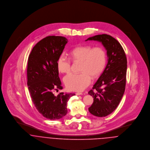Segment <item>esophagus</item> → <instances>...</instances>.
<instances>
[{
    "mask_svg": "<svg viewBox=\"0 0 150 150\" xmlns=\"http://www.w3.org/2000/svg\"><path fill=\"white\" fill-rule=\"evenodd\" d=\"M76 95H83V93H82L81 92H77V93H76Z\"/></svg>",
    "mask_w": 150,
    "mask_h": 150,
    "instance_id": "esophagus-1",
    "label": "esophagus"
}]
</instances>
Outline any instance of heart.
I'll return each mask as SVG.
<instances>
[{"mask_svg":"<svg viewBox=\"0 0 150 150\" xmlns=\"http://www.w3.org/2000/svg\"><path fill=\"white\" fill-rule=\"evenodd\" d=\"M70 55L73 61L81 62V72L65 76L64 84L69 90L81 91L90 84L91 76L98 77L103 72L106 64V54L102 47L83 45L72 49ZM57 64L58 71L62 73H69L71 70L70 59L64 54L59 57Z\"/></svg>","mask_w":150,"mask_h":150,"instance_id":"obj_1","label":"heart"}]
</instances>
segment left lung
Returning <instances> with one entry per match:
<instances>
[{"mask_svg":"<svg viewBox=\"0 0 150 150\" xmlns=\"http://www.w3.org/2000/svg\"><path fill=\"white\" fill-rule=\"evenodd\" d=\"M87 40L101 42L107 51L108 62L103 72L88 92L93 102L88 108L92 115L103 117L112 112L118 106L125 92L127 59L125 51L115 39L106 34L89 38Z\"/></svg>","mask_w":150,"mask_h":150,"instance_id":"8db88e82","label":"left lung"}]
</instances>
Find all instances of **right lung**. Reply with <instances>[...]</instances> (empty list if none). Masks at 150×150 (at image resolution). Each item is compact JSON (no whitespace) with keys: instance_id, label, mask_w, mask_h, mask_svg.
I'll use <instances>...</instances> for the list:
<instances>
[{"instance_id":"right-lung-1","label":"right lung","mask_w":150,"mask_h":150,"mask_svg":"<svg viewBox=\"0 0 150 150\" xmlns=\"http://www.w3.org/2000/svg\"><path fill=\"white\" fill-rule=\"evenodd\" d=\"M68 40L62 36H50L33 48L28 58L27 84L32 100L47 119L59 120L67 112V102L74 93L54 92L63 88L59 77L57 61Z\"/></svg>"}]
</instances>
